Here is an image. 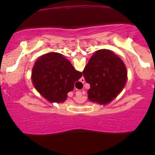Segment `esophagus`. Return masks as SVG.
<instances>
[{"mask_svg": "<svg viewBox=\"0 0 155 155\" xmlns=\"http://www.w3.org/2000/svg\"><path fill=\"white\" fill-rule=\"evenodd\" d=\"M81 81V82L82 83V84H84V83L85 80H84V78H82V79H81V81ZM76 95L77 96V97H79L80 96H81V92H77L76 93Z\"/></svg>", "mask_w": 155, "mask_h": 155, "instance_id": "1", "label": "esophagus"}]
</instances>
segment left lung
<instances>
[{
    "label": "left lung",
    "mask_w": 155,
    "mask_h": 155,
    "mask_svg": "<svg viewBox=\"0 0 155 155\" xmlns=\"http://www.w3.org/2000/svg\"><path fill=\"white\" fill-rule=\"evenodd\" d=\"M90 84L88 98L92 102L106 104L122 91L127 81V69L122 60L107 49L97 51L83 71Z\"/></svg>",
    "instance_id": "obj_1"
}]
</instances>
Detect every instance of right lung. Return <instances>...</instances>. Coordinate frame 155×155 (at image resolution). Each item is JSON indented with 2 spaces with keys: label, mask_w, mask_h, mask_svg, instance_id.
I'll return each instance as SVG.
<instances>
[{
  "label": "right lung",
  "mask_w": 155,
  "mask_h": 155,
  "mask_svg": "<svg viewBox=\"0 0 155 155\" xmlns=\"http://www.w3.org/2000/svg\"><path fill=\"white\" fill-rule=\"evenodd\" d=\"M82 76L61 54L50 52L35 62L32 81L38 91L51 102H63L68 92L72 91L74 83Z\"/></svg>",
  "instance_id": "add662e5"
}]
</instances>
